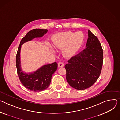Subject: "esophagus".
<instances>
[{
  "instance_id": "34e87169",
  "label": "esophagus",
  "mask_w": 120,
  "mask_h": 120,
  "mask_svg": "<svg viewBox=\"0 0 120 120\" xmlns=\"http://www.w3.org/2000/svg\"><path fill=\"white\" fill-rule=\"evenodd\" d=\"M58 66L59 68H62L64 66V64L63 62H59L58 63Z\"/></svg>"
}]
</instances>
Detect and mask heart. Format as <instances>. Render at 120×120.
Here are the masks:
<instances>
[{
    "instance_id": "1",
    "label": "heart",
    "mask_w": 120,
    "mask_h": 120,
    "mask_svg": "<svg viewBox=\"0 0 120 120\" xmlns=\"http://www.w3.org/2000/svg\"><path fill=\"white\" fill-rule=\"evenodd\" d=\"M84 35L81 32H63L54 34L52 38L53 46L56 49H62L63 55L67 58L73 57L77 52L83 42ZM50 49L52 47L49 45Z\"/></svg>"
}]
</instances>
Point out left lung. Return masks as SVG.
<instances>
[{
  "instance_id": "1",
  "label": "left lung",
  "mask_w": 120,
  "mask_h": 120,
  "mask_svg": "<svg viewBox=\"0 0 120 120\" xmlns=\"http://www.w3.org/2000/svg\"><path fill=\"white\" fill-rule=\"evenodd\" d=\"M86 48L71 57L66 64V79L73 88L82 90L92 86L102 69L103 51L98 38L88 30Z\"/></svg>"
}]
</instances>
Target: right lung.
I'll use <instances>...</instances> for the list:
<instances>
[{
  "label": "right lung",
  "mask_w": 120,
  "mask_h": 120,
  "mask_svg": "<svg viewBox=\"0 0 120 120\" xmlns=\"http://www.w3.org/2000/svg\"><path fill=\"white\" fill-rule=\"evenodd\" d=\"M48 32L47 29H34L30 31L20 42L16 58V65L20 80L27 89L33 92L45 90L51 83L52 74L57 69V64L54 62L44 65L32 73H25L22 71L20 61V52L22 45L35 38H41Z\"/></svg>",
  "instance_id": "right-lung-1"
}]
</instances>
